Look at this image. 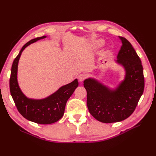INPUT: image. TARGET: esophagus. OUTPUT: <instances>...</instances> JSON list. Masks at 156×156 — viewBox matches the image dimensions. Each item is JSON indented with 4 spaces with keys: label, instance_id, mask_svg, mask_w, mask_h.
<instances>
[{
    "label": "esophagus",
    "instance_id": "34e87169",
    "mask_svg": "<svg viewBox=\"0 0 156 156\" xmlns=\"http://www.w3.org/2000/svg\"><path fill=\"white\" fill-rule=\"evenodd\" d=\"M77 79L79 80V81L81 83V82H83L84 81V79H86V75H84V74H80V75H78Z\"/></svg>",
    "mask_w": 156,
    "mask_h": 156
}]
</instances>
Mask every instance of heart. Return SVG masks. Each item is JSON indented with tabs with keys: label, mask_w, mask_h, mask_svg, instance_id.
<instances>
[{
	"label": "heart",
	"mask_w": 156,
	"mask_h": 156,
	"mask_svg": "<svg viewBox=\"0 0 156 156\" xmlns=\"http://www.w3.org/2000/svg\"><path fill=\"white\" fill-rule=\"evenodd\" d=\"M105 44L104 40H99L97 41L96 44L98 47H101V46L103 45V44Z\"/></svg>",
	"instance_id": "b5f03b06"
}]
</instances>
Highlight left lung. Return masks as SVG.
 Wrapping results in <instances>:
<instances>
[{"label":"left lung","instance_id":"8db88e82","mask_svg":"<svg viewBox=\"0 0 156 156\" xmlns=\"http://www.w3.org/2000/svg\"><path fill=\"white\" fill-rule=\"evenodd\" d=\"M122 46L116 63L124 67L126 75L115 89H111L95 79L84 81L90 113L103 123H113L127 119L135 111L144 88L141 60L130 42L119 36Z\"/></svg>","mask_w":156,"mask_h":156}]
</instances>
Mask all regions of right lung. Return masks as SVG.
<instances>
[{
	"instance_id": "add662e5",
	"label": "right lung",
	"mask_w": 156,
	"mask_h": 156,
	"mask_svg": "<svg viewBox=\"0 0 156 156\" xmlns=\"http://www.w3.org/2000/svg\"><path fill=\"white\" fill-rule=\"evenodd\" d=\"M45 37V36L36 37L23 45L13 60L10 79V93L18 111L25 119L39 124H50L59 120L64 115L68 100L79 85L76 79L61 87L51 96L41 100L28 98L22 92L17 82L18 62L21 55L27 46Z\"/></svg>"
}]
</instances>
